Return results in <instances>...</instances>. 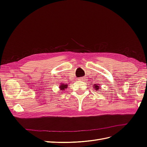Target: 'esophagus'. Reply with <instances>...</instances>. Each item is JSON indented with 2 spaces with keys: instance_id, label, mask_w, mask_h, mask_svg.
<instances>
[{
  "instance_id": "34e87169",
  "label": "esophagus",
  "mask_w": 147,
  "mask_h": 147,
  "mask_svg": "<svg viewBox=\"0 0 147 147\" xmlns=\"http://www.w3.org/2000/svg\"><path fill=\"white\" fill-rule=\"evenodd\" d=\"M84 78H83H83H79L78 80H84Z\"/></svg>"
}]
</instances>
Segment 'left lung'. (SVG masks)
I'll return each mask as SVG.
<instances>
[{
    "label": "left lung",
    "mask_w": 147,
    "mask_h": 147,
    "mask_svg": "<svg viewBox=\"0 0 147 147\" xmlns=\"http://www.w3.org/2000/svg\"><path fill=\"white\" fill-rule=\"evenodd\" d=\"M94 88H95V90H99V86L97 85V84H94Z\"/></svg>",
    "instance_id": "1"
}]
</instances>
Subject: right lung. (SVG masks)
<instances>
[{"label":"right lung","instance_id":"1","mask_svg":"<svg viewBox=\"0 0 147 147\" xmlns=\"http://www.w3.org/2000/svg\"><path fill=\"white\" fill-rule=\"evenodd\" d=\"M67 86L68 85H67L65 84H61L59 86V88L61 89V90H65V88H67Z\"/></svg>","mask_w":147,"mask_h":147}]
</instances>
